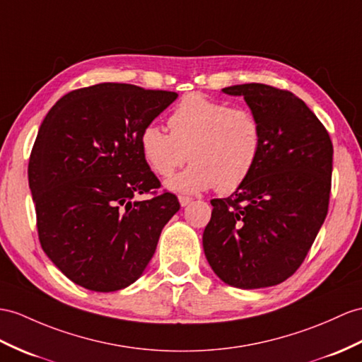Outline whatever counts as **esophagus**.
<instances>
[{
	"label": "esophagus",
	"instance_id": "34e87169",
	"mask_svg": "<svg viewBox=\"0 0 362 362\" xmlns=\"http://www.w3.org/2000/svg\"><path fill=\"white\" fill-rule=\"evenodd\" d=\"M178 199H180V204H181L182 207H186V206H189V204H190V202H192V198H189V197H182V195H181V197H180Z\"/></svg>",
	"mask_w": 362,
	"mask_h": 362
}]
</instances>
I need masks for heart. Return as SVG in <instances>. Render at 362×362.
Returning <instances> with one entry per match:
<instances>
[{
  "instance_id": "1",
  "label": "heart",
  "mask_w": 362,
  "mask_h": 362,
  "mask_svg": "<svg viewBox=\"0 0 362 362\" xmlns=\"http://www.w3.org/2000/svg\"><path fill=\"white\" fill-rule=\"evenodd\" d=\"M169 132L148 124L141 132V153L151 169L169 178L189 160L193 163L167 186L197 193L215 187L230 193L249 180L262 152V127L249 109L190 93L169 117Z\"/></svg>"
}]
</instances>
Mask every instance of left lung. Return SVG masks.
Masks as SVG:
<instances>
[{
    "instance_id": "8db88e82",
    "label": "left lung",
    "mask_w": 362,
    "mask_h": 362,
    "mask_svg": "<svg viewBox=\"0 0 362 362\" xmlns=\"http://www.w3.org/2000/svg\"><path fill=\"white\" fill-rule=\"evenodd\" d=\"M223 92L244 96L261 122L264 143L249 180L230 197L210 201L204 253L228 286H276L301 266L327 216L333 144L292 92L259 83Z\"/></svg>"
}]
</instances>
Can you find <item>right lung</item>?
I'll return each instance as SVG.
<instances>
[{
    "label": "right lung",
    "instance_id": "right-lung-1",
    "mask_svg": "<svg viewBox=\"0 0 362 362\" xmlns=\"http://www.w3.org/2000/svg\"><path fill=\"white\" fill-rule=\"evenodd\" d=\"M175 92L101 83L49 110L29 160L42 250L74 281L115 292L143 275L163 227L180 210L141 153V132ZM152 199L138 202V194Z\"/></svg>",
    "mask_w": 362,
    "mask_h": 362
}]
</instances>
